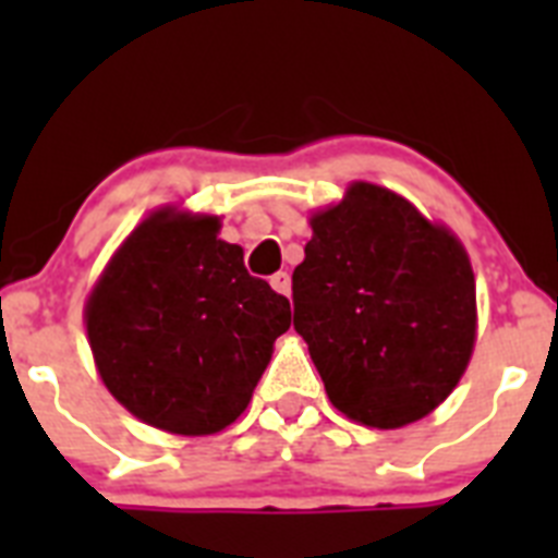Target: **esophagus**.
<instances>
[{
    "label": "esophagus",
    "mask_w": 558,
    "mask_h": 558,
    "mask_svg": "<svg viewBox=\"0 0 558 558\" xmlns=\"http://www.w3.org/2000/svg\"><path fill=\"white\" fill-rule=\"evenodd\" d=\"M270 288H274L276 293L290 295V276L284 274V270H279V274H274V276H270Z\"/></svg>",
    "instance_id": "1"
}]
</instances>
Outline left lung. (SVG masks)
I'll return each mask as SVG.
<instances>
[{"label":"left lung","instance_id":"8db88e82","mask_svg":"<svg viewBox=\"0 0 558 558\" xmlns=\"http://www.w3.org/2000/svg\"><path fill=\"white\" fill-rule=\"evenodd\" d=\"M293 327L347 418L399 430L461 383L477 338L470 254L445 223L372 181L310 211Z\"/></svg>","mask_w":558,"mask_h":558}]
</instances>
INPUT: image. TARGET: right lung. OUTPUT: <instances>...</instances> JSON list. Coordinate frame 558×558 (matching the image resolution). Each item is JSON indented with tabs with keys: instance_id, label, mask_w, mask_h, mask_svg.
Returning <instances> with one entry per match:
<instances>
[{
	"instance_id": "add662e5",
	"label": "right lung",
	"mask_w": 558,
	"mask_h": 558,
	"mask_svg": "<svg viewBox=\"0 0 558 558\" xmlns=\"http://www.w3.org/2000/svg\"><path fill=\"white\" fill-rule=\"evenodd\" d=\"M218 234V215L159 206L113 251L83 307L102 386L172 436L236 422L290 327L288 299Z\"/></svg>"
}]
</instances>
